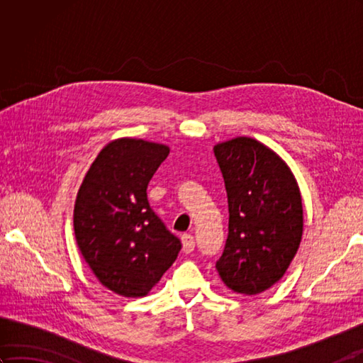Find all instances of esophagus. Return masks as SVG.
Returning <instances> with one entry per match:
<instances>
[{
  "label": "esophagus",
  "instance_id": "34e87169",
  "mask_svg": "<svg viewBox=\"0 0 363 363\" xmlns=\"http://www.w3.org/2000/svg\"><path fill=\"white\" fill-rule=\"evenodd\" d=\"M181 240H182V251H184V252L189 254V252L194 251V248H195L194 235H191V234H184V235L181 237Z\"/></svg>",
  "mask_w": 363,
  "mask_h": 363
}]
</instances>
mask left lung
Listing matches in <instances>:
<instances>
[{
  "mask_svg": "<svg viewBox=\"0 0 363 363\" xmlns=\"http://www.w3.org/2000/svg\"><path fill=\"white\" fill-rule=\"evenodd\" d=\"M225 179L229 235L217 272L226 287L252 296L282 279L304 230L296 177L279 154L252 137L213 146Z\"/></svg>",
  "mask_w": 363,
  "mask_h": 363,
  "instance_id": "1",
  "label": "left lung"
}]
</instances>
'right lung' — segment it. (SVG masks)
Instances as JSON below:
<instances>
[{"instance_id":"add662e5","label":"right lung","mask_w":363,"mask_h":363,"mask_svg":"<svg viewBox=\"0 0 363 363\" xmlns=\"http://www.w3.org/2000/svg\"><path fill=\"white\" fill-rule=\"evenodd\" d=\"M169 148L120 137L98 152L74 201V237L84 260L106 289L125 298L151 291L181 250L151 211L146 187Z\"/></svg>"}]
</instances>
